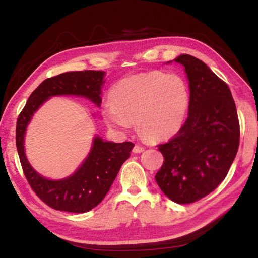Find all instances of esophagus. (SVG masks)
Returning a JSON list of instances; mask_svg holds the SVG:
<instances>
[{"label":"esophagus","mask_w":258,"mask_h":258,"mask_svg":"<svg viewBox=\"0 0 258 258\" xmlns=\"http://www.w3.org/2000/svg\"><path fill=\"white\" fill-rule=\"evenodd\" d=\"M143 151H145V147H142V146H135L133 148L134 154H140V152H143Z\"/></svg>","instance_id":"esophagus-1"}]
</instances>
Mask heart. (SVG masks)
<instances>
[{"instance_id": "1", "label": "heart", "mask_w": 258, "mask_h": 258, "mask_svg": "<svg viewBox=\"0 0 258 258\" xmlns=\"http://www.w3.org/2000/svg\"><path fill=\"white\" fill-rule=\"evenodd\" d=\"M189 104V89L180 75L152 71L117 82L101 112L104 123L116 132H127L135 121L143 137L160 141L182 128Z\"/></svg>"}]
</instances>
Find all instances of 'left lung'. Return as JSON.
<instances>
[{
  "label": "left lung",
  "instance_id": "1",
  "mask_svg": "<svg viewBox=\"0 0 258 258\" xmlns=\"http://www.w3.org/2000/svg\"><path fill=\"white\" fill-rule=\"evenodd\" d=\"M172 61L184 67L189 81V113L175 137L159 146L164 164L155 178L174 203L190 204L225 178L238 151L239 120L229 86L206 63L189 54Z\"/></svg>",
  "mask_w": 258,
  "mask_h": 258
}]
</instances>
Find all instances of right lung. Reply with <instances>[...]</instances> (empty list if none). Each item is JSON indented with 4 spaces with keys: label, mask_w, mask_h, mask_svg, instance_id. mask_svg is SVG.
<instances>
[{
    "label": "right lung",
    "mask_w": 258,
    "mask_h": 258,
    "mask_svg": "<svg viewBox=\"0 0 258 258\" xmlns=\"http://www.w3.org/2000/svg\"><path fill=\"white\" fill-rule=\"evenodd\" d=\"M106 73L100 71L68 72L43 81L30 94L17 120L16 145L25 176L38 197L47 206L69 213H85L102 202L130 157L132 142L115 143L95 135L92 147L72 175L51 180L38 174L29 164L25 154V135L32 117L47 100L56 95L83 97L97 107L101 104L102 85Z\"/></svg>",
    "instance_id": "add662e5"
}]
</instances>
